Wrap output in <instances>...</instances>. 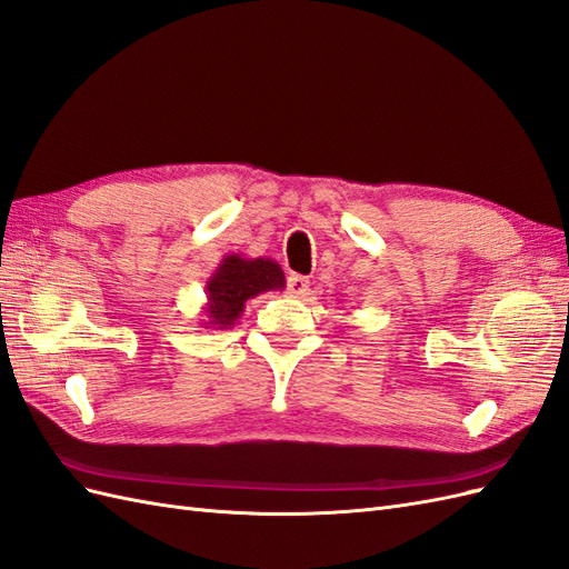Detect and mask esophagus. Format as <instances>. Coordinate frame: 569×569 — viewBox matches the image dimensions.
<instances>
[{
    "label": "esophagus",
    "instance_id": "34e87169",
    "mask_svg": "<svg viewBox=\"0 0 569 569\" xmlns=\"http://www.w3.org/2000/svg\"><path fill=\"white\" fill-rule=\"evenodd\" d=\"M308 284H311V282H308V278H303V274H297V272H291L289 278H287V291H289L291 297H297V299L306 295Z\"/></svg>",
    "mask_w": 569,
    "mask_h": 569
}]
</instances>
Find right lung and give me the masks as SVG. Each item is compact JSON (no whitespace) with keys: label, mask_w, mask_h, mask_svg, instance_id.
<instances>
[{"label":"right lung","mask_w":569,"mask_h":569,"mask_svg":"<svg viewBox=\"0 0 569 569\" xmlns=\"http://www.w3.org/2000/svg\"><path fill=\"white\" fill-rule=\"evenodd\" d=\"M274 289H284V272L278 261L228 253L206 282V320L201 325L206 330H228L242 318L249 299Z\"/></svg>","instance_id":"add662e5"}]
</instances>
